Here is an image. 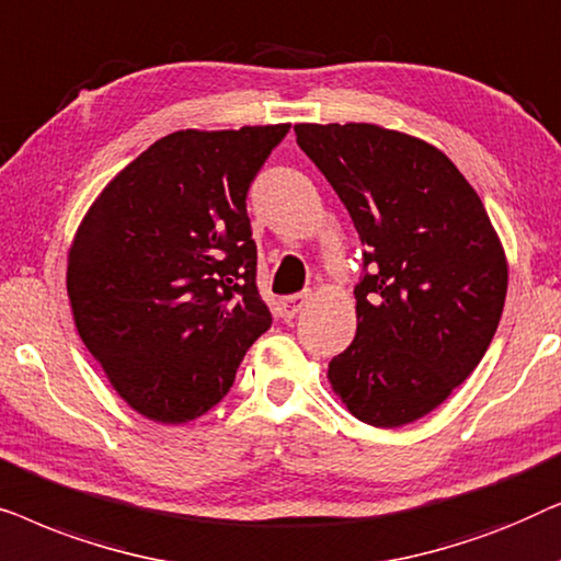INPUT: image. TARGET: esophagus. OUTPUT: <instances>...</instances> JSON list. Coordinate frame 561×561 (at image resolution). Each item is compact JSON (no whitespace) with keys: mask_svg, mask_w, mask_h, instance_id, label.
Wrapping results in <instances>:
<instances>
[{"mask_svg":"<svg viewBox=\"0 0 561 561\" xmlns=\"http://www.w3.org/2000/svg\"><path fill=\"white\" fill-rule=\"evenodd\" d=\"M311 301V294H294V296H286V298H280V313H283V319H294L298 311L304 309L306 304Z\"/></svg>","mask_w":561,"mask_h":561,"instance_id":"1","label":"esophagus"}]
</instances>
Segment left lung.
Listing matches in <instances>:
<instances>
[{
	"instance_id": "1",
	"label": "left lung",
	"mask_w": 561,
	"mask_h": 561,
	"mask_svg": "<svg viewBox=\"0 0 561 561\" xmlns=\"http://www.w3.org/2000/svg\"><path fill=\"white\" fill-rule=\"evenodd\" d=\"M296 140L363 240L357 334L329 382L370 426L411 424L480 365L508 267L485 206L457 165L378 125H296Z\"/></svg>"
}]
</instances>
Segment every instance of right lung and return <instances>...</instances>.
Returning <instances> with one entry per match:
<instances>
[{
    "label": "right lung",
    "instance_id": "1",
    "mask_svg": "<svg viewBox=\"0 0 561 561\" xmlns=\"http://www.w3.org/2000/svg\"><path fill=\"white\" fill-rule=\"evenodd\" d=\"M288 129L168 135L83 217L66 278L76 329L142 416L160 424L202 416L271 329L248 191Z\"/></svg>",
    "mask_w": 561,
    "mask_h": 561
}]
</instances>
